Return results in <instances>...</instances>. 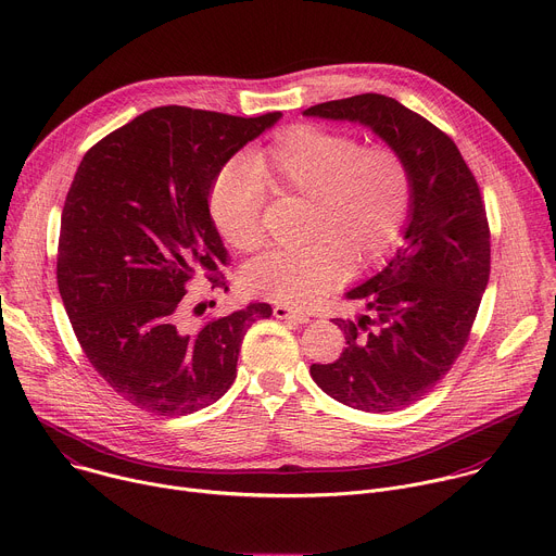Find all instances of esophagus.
Here are the masks:
<instances>
[{
  "instance_id": "34e87169",
  "label": "esophagus",
  "mask_w": 556,
  "mask_h": 556,
  "mask_svg": "<svg viewBox=\"0 0 556 556\" xmlns=\"http://www.w3.org/2000/svg\"><path fill=\"white\" fill-rule=\"evenodd\" d=\"M273 314L277 319H286V321H294V324H307L309 321V314L301 312V309H292L288 305H275Z\"/></svg>"
}]
</instances>
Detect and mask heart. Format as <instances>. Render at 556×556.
I'll return each mask as SVG.
<instances>
[{
	"label": "heart",
	"instance_id": "heart-1",
	"mask_svg": "<svg viewBox=\"0 0 556 556\" xmlns=\"http://www.w3.org/2000/svg\"><path fill=\"white\" fill-rule=\"evenodd\" d=\"M266 187L309 198L305 235L312 240L260 255L244 279L255 294L299 307L334 288L348 262L369 264L399 242L414 193L409 165L393 147H363L345 131L296 125L249 163L217 174L208 206L230 247L262 244Z\"/></svg>",
	"mask_w": 556,
	"mask_h": 556
}]
</instances>
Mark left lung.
<instances>
[{"label": "left lung", "instance_id": "1", "mask_svg": "<svg viewBox=\"0 0 556 556\" xmlns=\"http://www.w3.org/2000/svg\"><path fill=\"white\" fill-rule=\"evenodd\" d=\"M303 116L369 127L412 172V208L403 247L387 266L345 292L358 319H332L348 348L309 376L334 401L395 412L416 401L464 350L491 275V230L475 176L455 142L420 114L382 94L307 108Z\"/></svg>", "mask_w": 556, "mask_h": 556}]
</instances>
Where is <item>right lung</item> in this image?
<instances>
[{
	"label": "right lung",
	"instance_id": "right-lung-1",
	"mask_svg": "<svg viewBox=\"0 0 556 556\" xmlns=\"http://www.w3.org/2000/svg\"><path fill=\"white\" fill-rule=\"evenodd\" d=\"M279 118L155 108L99 140L74 174L59 294L92 367L138 409L185 416L219 401L247 330L273 314L251 303L191 326L185 294L195 277L226 286L208 193L230 157Z\"/></svg>",
	"mask_w": 556,
	"mask_h": 556
}]
</instances>
